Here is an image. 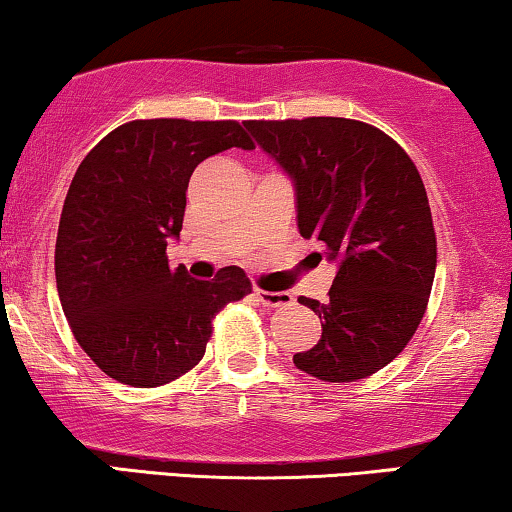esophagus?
<instances>
[{"mask_svg": "<svg viewBox=\"0 0 512 512\" xmlns=\"http://www.w3.org/2000/svg\"><path fill=\"white\" fill-rule=\"evenodd\" d=\"M254 296L258 298V303L265 305V307H284V305H291L293 296L286 291H265V289H256Z\"/></svg>", "mask_w": 512, "mask_h": 512, "instance_id": "esophagus-1", "label": "esophagus"}]
</instances>
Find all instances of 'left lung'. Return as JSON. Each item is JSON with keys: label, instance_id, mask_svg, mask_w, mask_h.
<instances>
[{"label": "left lung", "instance_id": "8db88e82", "mask_svg": "<svg viewBox=\"0 0 512 512\" xmlns=\"http://www.w3.org/2000/svg\"><path fill=\"white\" fill-rule=\"evenodd\" d=\"M244 125L293 179L300 235L338 263L326 303L298 298L319 314L321 340L293 363L324 382L377 373L415 335L436 275V230L415 163L352 118Z\"/></svg>", "mask_w": 512, "mask_h": 512}]
</instances>
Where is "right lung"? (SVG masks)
I'll list each match as a JSON object with an SVG mask.
<instances>
[{
	"label": "right lung",
	"instance_id": "1",
	"mask_svg": "<svg viewBox=\"0 0 512 512\" xmlns=\"http://www.w3.org/2000/svg\"><path fill=\"white\" fill-rule=\"evenodd\" d=\"M233 146L254 149L237 121H130L74 174L55 242V282L76 342L118 382L149 389L188 373L205 356L216 314L251 293L237 265L202 282L167 261L193 170Z\"/></svg>",
	"mask_w": 512,
	"mask_h": 512
}]
</instances>
